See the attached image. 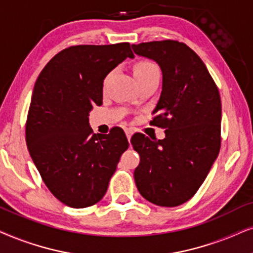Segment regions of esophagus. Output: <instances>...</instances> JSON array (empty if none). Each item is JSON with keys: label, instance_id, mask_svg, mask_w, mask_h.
<instances>
[{"label": "esophagus", "instance_id": "34e87169", "mask_svg": "<svg viewBox=\"0 0 253 253\" xmlns=\"http://www.w3.org/2000/svg\"><path fill=\"white\" fill-rule=\"evenodd\" d=\"M125 133H126L127 139H128V141H129L130 137H132V135H133V130L130 128H126V129H125Z\"/></svg>", "mask_w": 253, "mask_h": 253}]
</instances>
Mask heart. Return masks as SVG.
Wrapping results in <instances>:
<instances>
[{"mask_svg": "<svg viewBox=\"0 0 253 253\" xmlns=\"http://www.w3.org/2000/svg\"><path fill=\"white\" fill-rule=\"evenodd\" d=\"M160 72L157 68L156 65H154L153 62H148V61H141L137 62L135 66H134V76L135 77H140V76H146L149 75L151 73H156ZM106 85V81L104 82V87Z\"/></svg>", "mask_w": 253, "mask_h": 253, "instance_id": "heart-1", "label": "heart"}]
</instances>
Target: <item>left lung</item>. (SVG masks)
Segmentation results:
<instances>
[{
	"label": "left lung",
	"instance_id": "1",
	"mask_svg": "<svg viewBox=\"0 0 253 253\" xmlns=\"http://www.w3.org/2000/svg\"><path fill=\"white\" fill-rule=\"evenodd\" d=\"M132 48L162 70V92L150 124L166 129L163 140L132 137L140 155L134 179L144 199L179 206L199 190L220 151V93L203 60L185 43L162 40Z\"/></svg>",
	"mask_w": 253,
	"mask_h": 253
}]
</instances>
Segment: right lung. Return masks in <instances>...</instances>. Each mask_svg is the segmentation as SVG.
Wrapping results in <instances>:
<instances>
[{
    "mask_svg": "<svg viewBox=\"0 0 253 253\" xmlns=\"http://www.w3.org/2000/svg\"><path fill=\"white\" fill-rule=\"evenodd\" d=\"M126 58H134L128 42L72 46L52 58L36 81L26 144L43 183L69 207L98 203L128 148L123 129L96 135L89 125L90 111L103 104L104 79Z\"/></svg>",
    "mask_w": 253,
    "mask_h": 253,
    "instance_id": "add662e5",
    "label": "right lung"
}]
</instances>
